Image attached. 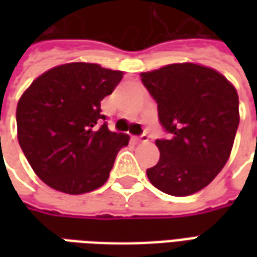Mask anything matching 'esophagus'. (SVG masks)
I'll return each instance as SVG.
<instances>
[{
	"instance_id": "34e87169",
	"label": "esophagus",
	"mask_w": 257,
	"mask_h": 257,
	"mask_svg": "<svg viewBox=\"0 0 257 257\" xmlns=\"http://www.w3.org/2000/svg\"><path fill=\"white\" fill-rule=\"evenodd\" d=\"M135 140L136 142H143V143H146V142H149V136L146 134L140 135V136H138V138H135Z\"/></svg>"
}]
</instances>
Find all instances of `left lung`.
Listing matches in <instances>:
<instances>
[{"label": "left lung", "instance_id": "left-lung-1", "mask_svg": "<svg viewBox=\"0 0 257 257\" xmlns=\"http://www.w3.org/2000/svg\"><path fill=\"white\" fill-rule=\"evenodd\" d=\"M158 104V118L171 136L156 140L160 161L147 169L162 193L184 197L202 190L231 154L239 123L235 88L216 70L175 63L142 73Z\"/></svg>", "mask_w": 257, "mask_h": 257}]
</instances>
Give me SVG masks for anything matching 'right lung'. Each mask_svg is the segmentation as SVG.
I'll use <instances>...</instances> for the list:
<instances>
[{
	"label": "right lung",
	"mask_w": 257,
	"mask_h": 257,
	"mask_svg": "<svg viewBox=\"0 0 257 257\" xmlns=\"http://www.w3.org/2000/svg\"><path fill=\"white\" fill-rule=\"evenodd\" d=\"M122 71L95 63L48 70L18 103V140L42 182L66 194H84L106 183L129 136L111 132L100 101L111 95Z\"/></svg>",
	"instance_id": "obj_1"
}]
</instances>
